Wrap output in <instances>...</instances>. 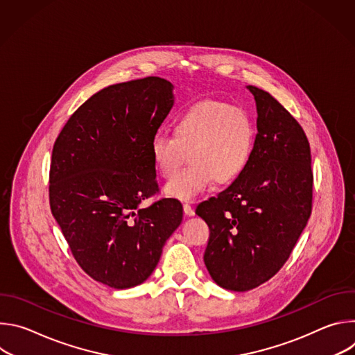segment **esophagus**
Here are the masks:
<instances>
[{"label":"esophagus","instance_id":"34e87169","mask_svg":"<svg viewBox=\"0 0 355 355\" xmlns=\"http://www.w3.org/2000/svg\"><path fill=\"white\" fill-rule=\"evenodd\" d=\"M184 214L187 215V216H193L195 215V212H193V208L191 207V205H188V204H184Z\"/></svg>","mask_w":355,"mask_h":355}]
</instances>
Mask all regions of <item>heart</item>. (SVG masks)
Wrapping results in <instances>:
<instances>
[{
    "instance_id": "heart-1",
    "label": "heart",
    "mask_w": 355,
    "mask_h": 355,
    "mask_svg": "<svg viewBox=\"0 0 355 355\" xmlns=\"http://www.w3.org/2000/svg\"><path fill=\"white\" fill-rule=\"evenodd\" d=\"M173 136L156 133L150 155L157 173L173 178L186 161L191 166L164 187L181 200H192L215 181L229 184L247 168L256 143V126L250 114L219 101H200L184 110L173 122Z\"/></svg>"
}]
</instances>
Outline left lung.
Segmentation results:
<instances>
[{"instance_id":"1","label":"left lung","mask_w":355,"mask_h":355,"mask_svg":"<svg viewBox=\"0 0 355 355\" xmlns=\"http://www.w3.org/2000/svg\"><path fill=\"white\" fill-rule=\"evenodd\" d=\"M247 89L257 108L251 160L229 188L195 211L211 232L204 254L209 275L236 292L256 288L281 270L312 212L305 132L270 92Z\"/></svg>"}]
</instances>
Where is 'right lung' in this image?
<instances>
[{"label":"right lung","mask_w":355,"mask_h":355,"mask_svg":"<svg viewBox=\"0 0 355 355\" xmlns=\"http://www.w3.org/2000/svg\"><path fill=\"white\" fill-rule=\"evenodd\" d=\"M160 77L98 91L70 116L53 146L50 209L78 266L115 289L144 282L182 222L177 199L156 193L150 141L174 105Z\"/></svg>","instance_id":"add662e5"}]
</instances>
